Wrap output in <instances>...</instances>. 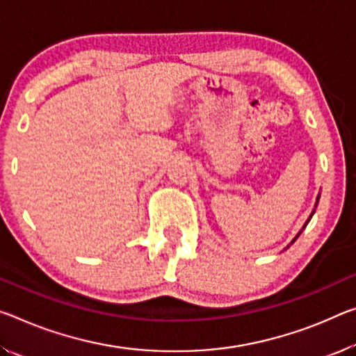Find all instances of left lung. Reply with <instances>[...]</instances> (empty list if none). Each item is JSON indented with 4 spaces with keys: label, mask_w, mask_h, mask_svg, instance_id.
<instances>
[{
    "label": "left lung",
    "mask_w": 356,
    "mask_h": 356,
    "mask_svg": "<svg viewBox=\"0 0 356 356\" xmlns=\"http://www.w3.org/2000/svg\"><path fill=\"white\" fill-rule=\"evenodd\" d=\"M315 207H317V204H315ZM310 217H312V216H310ZM309 220H310V218H309ZM309 220H307V222H309ZM307 222H306V225H307ZM306 225H304V227H306ZM300 234H301V233H300ZM300 234H298V236H300ZM298 236H296V238H298ZM295 241H296V239H293V242H295Z\"/></svg>",
    "instance_id": "8db88e82"
}]
</instances>
